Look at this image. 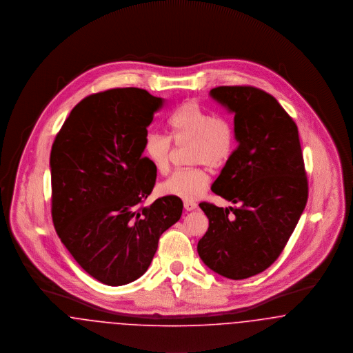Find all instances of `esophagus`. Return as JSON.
Here are the masks:
<instances>
[{"label":"esophagus","instance_id":"obj_1","mask_svg":"<svg viewBox=\"0 0 353 353\" xmlns=\"http://www.w3.org/2000/svg\"><path fill=\"white\" fill-rule=\"evenodd\" d=\"M183 205H185V211H194L196 208V203L191 202V201H185Z\"/></svg>","mask_w":353,"mask_h":353}]
</instances>
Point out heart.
Listing matches in <instances>:
<instances>
[{
	"mask_svg": "<svg viewBox=\"0 0 353 353\" xmlns=\"http://www.w3.org/2000/svg\"><path fill=\"white\" fill-rule=\"evenodd\" d=\"M168 137L151 131L143 142V154L159 174H168L175 148L188 149L191 165H207L221 168L227 165L235 150V130L228 118L212 114L198 101L182 103L168 118ZM207 168H187L174 172L158 191L161 195L175 196L183 201L201 198L210 185Z\"/></svg>",
	"mask_w": 353,
	"mask_h": 353,
	"instance_id": "1",
	"label": "heart"
}]
</instances>
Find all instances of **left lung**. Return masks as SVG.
<instances>
[{"instance_id": "8db88e82", "label": "left lung", "mask_w": 353, "mask_h": 353, "mask_svg": "<svg viewBox=\"0 0 353 353\" xmlns=\"http://www.w3.org/2000/svg\"><path fill=\"white\" fill-rule=\"evenodd\" d=\"M211 97L235 114L238 148L212 191L238 207L199 204L208 230L198 254L232 280L267 270L284 250L308 199L296 123L278 101L254 86H219Z\"/></svg>"}]
</instances>
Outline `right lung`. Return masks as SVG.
Listing matches in <instances>:
<instances>
[{"mask_svg": "<svg viewBox=\"0 0 353 353\" xmlns=\"http://www.w3.org/2000/svg\"><path fill=\"white\" fill-rule=\"evenodd\" d=\"M163 99L143 89H110L83 98L57 134L52 154V216L75 261L108 285L149 268L161 235L183 203L162 196L143 205L157 171L142 157Z\"/></svg>", "mask_w": 353, "mask_h": 353, "instance_id": "right-lung-1", "label": "right lung"}]
</instances>
